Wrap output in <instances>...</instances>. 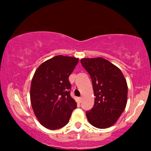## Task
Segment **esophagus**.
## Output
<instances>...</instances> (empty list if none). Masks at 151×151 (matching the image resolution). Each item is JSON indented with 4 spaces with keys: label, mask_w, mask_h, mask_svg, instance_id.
<instances>
[{
    "label": "esophagus",
    "mask_w": 151,
    "mask_h": 151,
    "mask_svg": "<svg viewBox=\"0 0 151 151\" xmlns=\"http://www.w3.org/2000/svg\"><path fill=\"white\" fill-rule=\"evenodd\" d=\"M82 101V97H80V98H79V102L81 103Z\"/></svg>",
    "instance_id": "esophagus-1"
}]
</instances>
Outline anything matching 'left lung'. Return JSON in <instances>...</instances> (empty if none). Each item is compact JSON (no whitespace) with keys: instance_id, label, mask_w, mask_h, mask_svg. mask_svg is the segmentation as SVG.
I'll use <instances>...</instances> for the list:
<instances>
[{"instance_id":"8db88e82","label":"left lung","mask_w":151,"mask_h":151,"mask_svg":"<svg viewBox=\"0 0 151 151\" xmlns=\"http://www.w3.org/2000/svg\"><path fill=\"white\" fill-rule=\"evenodd\" d=\"M80 62L91 78L95 96L94 106L86 111V117L98 129L111 127L127 106V80L118 67L102 58H82Z\"/></svg>"}]
</instances>
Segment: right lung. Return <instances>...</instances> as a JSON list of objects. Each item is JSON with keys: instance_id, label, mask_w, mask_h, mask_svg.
I'll return each instance as SVG.
<instances>
[{"instance_id": "obj_1", "label": "right lung", "mask_w": 151, "mask_h": 151, "mask_svg": "<svg viewBox=\"0 0 151 151\" xmlns=\"http://www.w3.org/2000/svg\"><path fill=\"white\" fill-rule=\"evenodd\" d=\"M77 58L56 55L38 67L33 76L30 100L40 124L50 130L69 122L77 103L70 96L69 76L77 65Z\"/></svg>"}]
</instances>
